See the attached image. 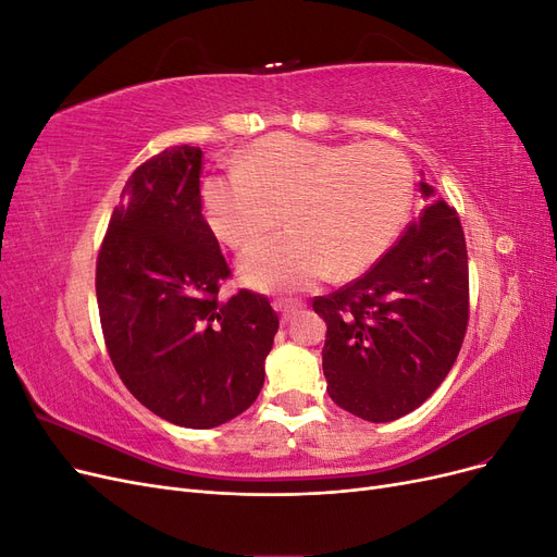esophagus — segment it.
Masks as SVG:
<instances>
[{
    "label": "esophagus",
    "instance_id": "1",
    "mask_svg": "<svg viewBox=\"0 0 557 557\" xmlns=\"http://www.w3.org/2000/svg\"><path fill=\"white\" fill-rule=\"evenodd\" d=\"M299 307H301V301H297V299H276V301H274V309L281 313L283 323H285V320H288Z\"/></svg>",
    "mask_w": 557,
    "mask_h": 557
}]
</instances>
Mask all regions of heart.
<instances>
[{
  "label": "heart",
  "mask_w": 557,
  "mask_h": 557,
  "mask_svg": "<svg viewBox=\"0 0 557 557\" xmlns=\"http://www.w3.org/2000/svg\"><path fill=\"white\" fill-rule=\"evenodd\" d=\"M411 197V166L395 146L288 134L256 141L237 174L201 185L207 223L230 248L252 246L281 218L290 227L242 258V281L258 290H301L330 272H364L397 239Z\"/></svg>",
  "instance_id": "b5f03b06"
}]
</instances>
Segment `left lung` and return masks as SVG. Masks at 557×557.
Masks as SVG:
<instances>
[{"instance_id":"1","label":"left lung","mask_w":557,"mask_h":557,"mask_svg":"<svg viewBox=\"0 0 557 557\" xmlns=\"http://www.w3.org/2000/svg\"><path fill=\"white\" fill-rule=\"evenodd\" d=\"M423 197L434 188L420 183ZM327 323V393L348 413L391 423L418 409L458 358L469 320L460 218L436 197L360 278L315 297Z\"/></svg>"}]
</instances>
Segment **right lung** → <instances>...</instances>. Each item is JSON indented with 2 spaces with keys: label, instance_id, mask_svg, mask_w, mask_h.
Segmentation results:
<instances>
[{
  "label": "right lung",
  "instance_id": "add662e5",
  "mask_svg": "<svg viewBox=\"0 0 557 557\" xmlns=\"http://www.w3.org/2000/svg\"><path fill=\"white\" fill-rule=\"evenodd\" d=\"M199 174L197 146L166 148L132 172L95 288L127 391L174 425L209 430L258 399L278 315L250 290L218 299L230 267L201 215Z\"/></svg>",
  "mask_w": 557,
  "mask_h": 557
}]
</instances>
